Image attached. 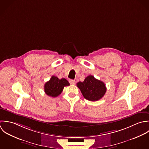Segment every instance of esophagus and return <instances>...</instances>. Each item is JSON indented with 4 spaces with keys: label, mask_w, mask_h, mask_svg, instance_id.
Masks as SVG:
<instances>
[{
    "label": "esophagus",
    "mask_w": 149,
    "mask_h": 149,
    "mask_svg": "<svg viewBox=\"0 0 149 149\" xmlns=\"http://www.w3.org/2000/svg\"><path fill=\"white\" fill-rule=\"evenodd\" d=\"M69 82L71 85H74L75 83V80H73V79H70Z\"/></svg>",
    "instance_id": "esophagus-1"
}]
</instances>
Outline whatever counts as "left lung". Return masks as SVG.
<instances>
[{"instance_id":"1","label":"left lung","mask_w":149,"mask_h":149,"mask_svg":"<svg viewBox=\"0 0 149 149\" xmlns=\"http://www.w3.org/2000/svg\"><path fill=\"white\" fill-rule=\"evenodd\" d=\"M77 85L84 98L90 101L100 100L107 91L105 84L91 75L88 76L84 82H78Z\"/></svg>"}]
</instances>
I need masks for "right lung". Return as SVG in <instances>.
I'll list each match as a JSON object with an SVG mask.
<instances>
[{
	"label": "right lung",
	"mask_w": 149,
	"mask_h": 149,
	"mask_svg": "<svg viewBox=\"0 0 149 149\" xmlns=\"http://www.w3.org/2000/svg\"><path fill=\"white\" fill-rule=\"evenodd\" d=\"M69 85V82L65 78L59 79L57 77L52 76L44 85V91L48 95L56 97L61 94L64 87Z\"/></svg>",
	"instance_id": "obj_1"
}]
</instances>
